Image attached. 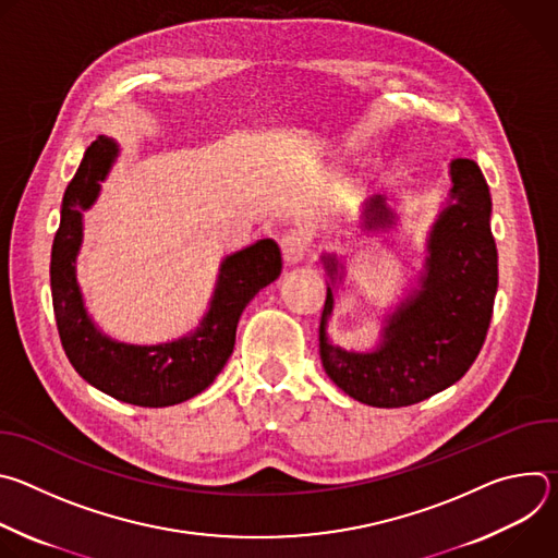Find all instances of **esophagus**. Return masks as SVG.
I'll use <instances>...</instances> for the list:
<instances>
[{"label": "esophagus", "mask_w": 558, "mask_h": 558, "mask_svg": "<svg viewBox=\"0 0 558 558\" xmlns=\"http://www.w3.org/2000/svg\"><path fill=\"white\" fill-rule=\"evenodd\" d=\"M280 247H282V256L287 265H298L306 250H308V238L302 229H289L282 238H280Z\"/></svg>", "instance_id": "obj_1"}]
</instances>
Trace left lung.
Returning a JSON list of instances; mask_svg holds the SVG:
<instances>
[{"instance_id":"left-lung-1","label":"left lung","mask_w":558,"mask_h":558,"mask_svg":"<svg viewBox=\"0 0 558 558\" xmlns=\"http://www.w3.org/2000/svg\"><path fill=\"white\" fill-rule=\"evenodd\" d=\"M450 181V198L428 235L420 289L386 317L373 351H344L329 342L336 293L333 284L327 287L320 360L336 386L362 404H417L461 379L484 347L499 282L490 190L470 158H454ZM392 225L395 214L384 196L375 194L364 203V231H386ZM323 263L331 282L342 280L336 256H323Z\"/></svg>"}]
</instances>
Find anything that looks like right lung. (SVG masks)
Returning a JSON list of instances; mask_svg holds the SVG:
<instances>
[{"mask_svg": "<svg viewBox=\"0 0 558 558\" xmlns=\"http://www.w3.org/2000/svg\"><path fill=\"white\" fill-rule=\"evenodd\" d=\"M117 154V143L99 136L65 187L50 258L52 308L61 347L78 375L119 402L163 409L190 400L216 379L233 351L245 306L280 276L282 256L271 238L227 256L220 263L209 311L201 327L185 338L136 347L104 336L84 306L74 263L84 238L82 211L97 201L99 183L106 181Z\"/></svg>", "mask_w": 558, "mask_h": 558, "instance_id": "obj_1", "label": "right lung"}]
</instances>
